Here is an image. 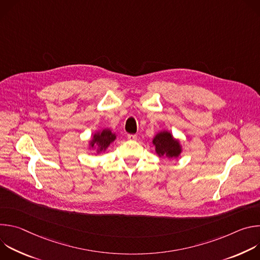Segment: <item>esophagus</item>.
I'll use <instances>...</instances> for the list:
<instances>
[{"instance_id": "obj_1", "label": "esophagus", "mask_w": 260, "mask_h": 260, "mask_svg": "<svg viewBox=\"0 0 260 260\" xmlns=\"http://www.w3.org/2000/svg\"><path fill=\"white\" fill-rule=\"evenodd\" d=\"M127 138H128L129 140H137L138 136H137V135H133V134H128V135H127Z\"/></svg>"}]
</instances>
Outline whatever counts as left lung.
I'll return each instance as SVG.
<instances>
[{"label":"left lung","instance_id":"1","mask_svg":"<svg viewBox=\"0 0 260 260\" xmlns=\"http://www.w3.org/2000/svg\"><path fill=\"white\" fill-rule=\"evenodd\" d=\"M153 144L155 145L156 153L159 156H168V157H178L181 152V147L178 141H176L171 133L161 132L153 140Z\"/></svg>","mask_w":260,"mask_h":260}]
</instances>
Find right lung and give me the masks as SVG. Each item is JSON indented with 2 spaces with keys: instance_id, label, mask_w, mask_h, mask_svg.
<instances>
[{
  "instance_id": "add662e5",
  "label": "right lung",
  "mask_w": 260,
  "mask_h": 260,
  "mask_svg": "<svg viewBox=\"0 0 260 260\" xmlns=\"http://www.w3.org/2000/svg\"><path fill=\"white\" fill-rule=\"evenodd\" d=\"M115 138H116V136L114 134H112V132L109 129H104L100 134H95L93 136V140L91 141L90 145H91V147H93L95 145L99 146L98 150L103 151L110 145V143H112L115 140Z\"/></svg>"
}]
</instances>
